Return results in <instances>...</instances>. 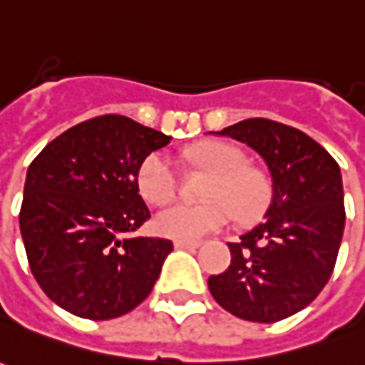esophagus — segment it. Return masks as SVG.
<instances>
[{"label": "esophagus", "instance_id": "34e87169", "mask_svg": "<svg viewBox=\"0 0 365 365\" xmlns=\"http://www.w3.org/2000/svg\"><path fill=\"white\" fill-rule=\"evenodd\" d=\"M173 245H175V247H180V250H197V247L202 245V242H187V240H175V242H173Z\"/></svg>", "mask_w": 365, "mask_h": 365}]
</instances>
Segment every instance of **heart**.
<instances>
[{
  "instance_id": "b5f03b06",
  "label": "heart",
  "mask_w": 365,
  "mask_h": 365,
  "mask_svg": "<svg viewBox=\"0 0 365 365\" xmlns=\"http://www.w3.org/2000/svg\"><path fill=\"white\" fill-rule=\"evenodd\" d=\"M187 160L212 172L202 203L172 202L155 214L153 225L162 235L175 240H200L232 224L234 215L240 222H250L264 212L269 185L264 173L245 165L240 148L224 141L200 143L187 151ZM178 185V173L172 158L163 151H151L138 168L140 193L151 203L172 197Z\"/></svg>"
}]
</instances>
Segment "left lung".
<instances>
[{
	"label": "left lung",
	"instance_id": "8db88e82",
	"mask_svg": "<svg viewBox=\"0 0 365 365\" xmlns=\"http://www.w3.org/2000/svg\"><path fill=\"white\" fill-rule=\"evenodd\" d=\"M215 135L262 155L272 175L264 222L227 244L232 264L207 286L237 318L272 324L312 304L336 266L344 225L341 172L304 131L272 120H244Z\"/></svg>",
	"mask_w": 365,
	"mask_h": 365
}]
</instances>
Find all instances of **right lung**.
Listing matches in <instances>:
<instances>
[{"instance_id": "right-lung-1", "label": "right lung", "mask_w": 365, "mask_h": 365, "mask_svg": "<svg viewBox=\"0 0 365 365\" xmlns=\"http://www.w3.org/2000/svg\"><path fill=\"white\" fill-rule=\"evenodd\" d=\"M170 140L125 115H99L63 131L27 168L19 230L31 274L53 304L111 319L150 296L173 245L130 237L150 220L138 168Z\"/></svg>"}]
</instances>
